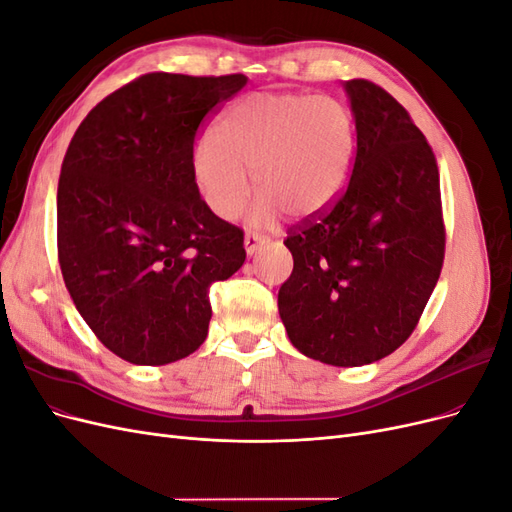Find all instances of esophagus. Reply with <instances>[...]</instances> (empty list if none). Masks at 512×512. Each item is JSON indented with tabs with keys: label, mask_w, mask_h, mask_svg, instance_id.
Segmentation results:
<instances>
[{
	"label": "esophagus",
	"mask_w": 512,
	"mask_h": 512,
	"mask_svg": "<svg viewBox=\"0 0 512 512\" xmlns=\"http://www.w3.org/2000/svg\"><path fill=\"white\" fill-rule=\"evenodd\" d=\"M243 243H245V252L252 256V254H256L260 250L262 243H265V237H260L258 232H247Z\"/></svg>",
	"instance_id": "obj_1"
}]
</instances>
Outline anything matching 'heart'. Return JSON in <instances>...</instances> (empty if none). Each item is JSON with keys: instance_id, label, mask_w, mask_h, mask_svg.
I'll return each mask as SVG.
<instances>
[{"instance_id": "b5f03b06", "label": "heart", "mask_w": 512, "mask_h": 512, "mask_svg": "<svg viewBox=\"0 0 512 512\" xmlns=\"http://www.w3.org/2000/svg\"><path fill=\"white\" fill-rule=\"evenodd\" d=\"M356 147L348 108L329 96L252 94L232 104L213 138L194 149V179L207 207L222 220L237 218L260 196L254 220L277 211L309 220L342 194Z\"/></svg>"}]
</instances>
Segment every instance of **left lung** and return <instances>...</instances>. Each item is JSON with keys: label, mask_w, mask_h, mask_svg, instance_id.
<instances>
[{"label": "left lung", "mask_w": 512, "mask_h": 512, "mask_svg": "<svg viewBox=\"0 0 512 512\" xmlns=\"http://www.w3.org/2000/svg\"><path fill=\"white\" fill-rule=\"evenodd\" d=\"M356 151L335 203L286 230L294 267L277 294L292 346L335 367L395 352L444 262L440 173L410 113L380 85L346 81Z\"/></svg>", "instance_id": "left-lung-1"}]
</instances>
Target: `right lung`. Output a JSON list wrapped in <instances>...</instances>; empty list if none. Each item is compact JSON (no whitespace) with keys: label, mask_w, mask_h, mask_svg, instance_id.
<instances>
[{"label":"right lung","mask_w":512,"mask_h":512,"mask_svg":"<svg viewBox=\"0 0 512 512\" xmlns=\"http://www.w3.org/2000/svg\"><path fill=\"white\" fill-rule=\"evenodd\" d=\"M243 74L149 72L89 111L57 185V258L83 320L119 359L166 365L205 342L209 286L239 271L243 230L198 192L203 121Z\"/></svg>","instance_id":"1"}]
</instances>
